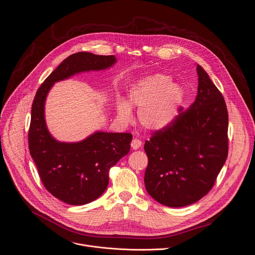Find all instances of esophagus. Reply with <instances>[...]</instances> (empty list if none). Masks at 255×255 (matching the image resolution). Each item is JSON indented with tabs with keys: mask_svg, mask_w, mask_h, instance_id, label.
<instances>
[{
	"mask_svg": "<svg viewBox=\"0 0 255 255\" xmlns=\"http://www.w3.org/2000/svg\"><path fill=\"white\" fill-rule=\"evenodd\" d=\"M141 145H142L141 140L137 139V138H134V139L131 141V147H132L134 150H136V149H138L139 147H141Z\"/></svg>",
	"mask_w": 255,
	"mask_h": 255,
	"instance_id": "esophagus-1",
	"label": "esophagus"
}]
</instances>
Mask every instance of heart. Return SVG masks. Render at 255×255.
<instances>
[{
    "label": "heart",
    "mask_w": 255,
    "mask_h": 255,
    "mask_svg": "<svg viewBox=\"0 0 255 255\" xmlns=\"http://www.w3.org/2000/svg\"><path fill=\"white\" fill-rule=\"evenodd\" d=\"M184 102V90L172 83L169 76L153 74L137 80L130 88L127 102L117 104L118 119L123 123L132 120L131 107L138 109V121L150 131L169 127L176 119Z\"/></svg>",
    "instance_id": "obj_1"
}]
</instances>
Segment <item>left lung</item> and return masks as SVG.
I'll list each match as a JSON object with an SVG mask.
<instances>
[{"label":"left lung","mask_w":255,"mask_h":255,"mask_svg":"<svg viewBox=\"0 0 255 255\" xmlns=\"http://www.w3.org/2000/svg\"><path fill=\"white\" fill-rule=\"evenodd\" d=\"M195 102L145 141L147 193L160 204L182 207L206 195L228 156V111L217 86L197 65Z\"/></svg>","instance_id":"left-lung-1"}]
</instances>
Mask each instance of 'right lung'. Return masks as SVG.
<instances>
[{
  "label": "right lung",
  "mask_w": 255,
  "mask_h": 255,
  "mask_svg": "<svg viewBox=\"0 0 255 255\" xmlns=\"http://www.w3.org/2000/svg\"><path fill=\"white\" fill-rule=\"evenodd\" d=\"M116 62L114 55L73 54L43 81L34 97L28 133L29 151L44 187L65 203L83 205L106 191L109 171L130 151L132 134L96 131L78 142L59 141L45 123V100L56 82L83 72L106 70Z\"/></svg>",
  "instance_id": "obj_1"
}]
</instances>
